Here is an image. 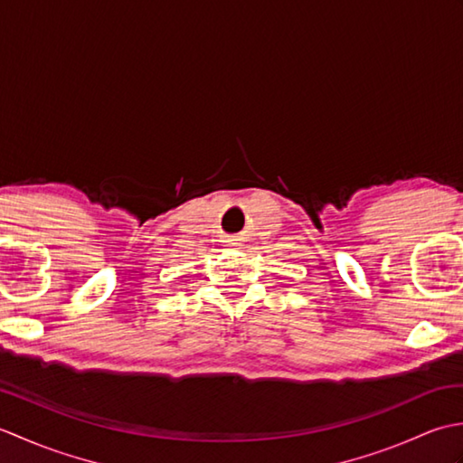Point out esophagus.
Segmentation results:
<instances>
[{"mask_svg":"<svg viewBox=\"0 0 463 463\" xmlns=\"http://www.w3.org/2000/svg\"><path fill=\"white\" fill-rule=\"evenodd\" d=\"M229 242L232 244V247H241V242H239V239H231Z\"/></svg>","mask_w":463,"mask_h":463,"instance_id":"34e87169","label":"esophagus"}]
</instances>
